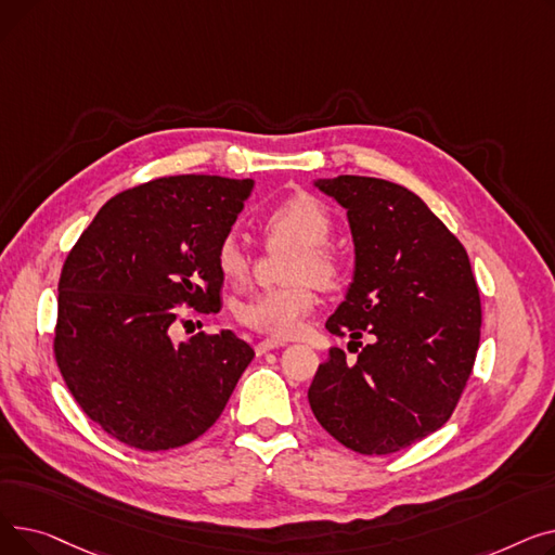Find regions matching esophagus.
Returning <instances> with one entry per match:
<instances>
[{
  "label": "esophagus",
  "instance_id": "34e87169",
  "mask_svg": "<svg viewBox=\"0 0 555 555\" xmlns=\"http://www.w3.org/2000/svg\"><path fill=\"white\" fill-rule=\"evenodd\" d=\"M281 346H285V341H279V339H262V341L256 344V356L274 351V348H281Z\"/></svg>",
  "mask_w": 555,
  "mask_h": 555
}]
</instances>
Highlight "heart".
<instances>
[{
    "label": "heart",
    "mask_w": 555,
    "mask_h": 555,
    "mask_svg": "<svg viewBox=\"0 0 555 555\" xmlns=\"http://www.w3.org/2000/svg\"><path fill=\"white\" fill-rule=\"evenodd\" d=\"M262 231L270 238H287L299 245V254L289 266L287 283L262 289L238 306V319L272 337L295 335L304 317L314 308L312 279L317 285L333 287L339 281V262L326 243L333 236V218L324 202L310 193H293L276 202L260 218ZM216 266L229 281H241L249 272V256L236 236H224L216 249Z\"/></svg>",
    "instance_id": "1"
}]
</instances>
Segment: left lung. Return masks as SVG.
<instances>
[{
	"label": "left lung",
	"instance_id": "obj_1",
	"mask_svg": "<svg viewBox=\"0 0 555 555\" xmlns=\"http://www.w3.org/2000/svg\"><path fill=\"white\" fill-rule=\"evenodd\" d=\"M314 186L346 209L356 245L353 283L326 328L362 351L346 362L331 348L310 410L341 446L391 454L443 427L473 373L481 299L470 258L410 189L360 175Z\"/></svg>",
	"mask_w": 555,
	"mask_h": 555
}]
</instances>
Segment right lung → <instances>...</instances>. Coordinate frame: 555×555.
I'll return each mask as SVG.
<instances>
[{"label": "right lung", "mask_w": 555, "mask_h": 555, "mask_svg": "<svg viewBox=\"0 0 555 555\" xmlns=\"http://www.w3.org/2000/svg\"><path fill=\"white\" fill-rule=\"evenodd\" d=\"M254 180L175 175L114 195L69 251L53 353L103 431L130 448H180L222 414L251 346L231 331L175 341L182 306L220 308L216 249Z\"/></svg>", "instance_id": "right-lung-1"}]
</instances>
